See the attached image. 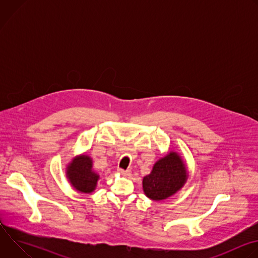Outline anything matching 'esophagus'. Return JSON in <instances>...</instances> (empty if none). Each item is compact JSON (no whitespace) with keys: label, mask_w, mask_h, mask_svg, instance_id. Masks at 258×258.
Here are the masks:
<instances>
[{"label":"esophagus","mask_w":258,"mask_h":258,"mask_svg":"<svg viewBox=\"0 0 258 258\" xmlns=\"http://www.w3.org/2000/svg\"><path fill=\"white\" fill-rule=\"evenodd\" d=\"M118 172L120 173V174H123V175H131V170H124V169H122V168H118Z\"/></svg>","instance_id":"34e87169"}]
</instances>
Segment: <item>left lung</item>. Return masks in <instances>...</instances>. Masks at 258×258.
<instances>
[{"label": "left lung", "mask_w": 258, "mask_h": 258, "mask_svg": "<svg viewBox=\"0 0 258 258\" xmlns=\"http://www.w3.org/2000/svg\"><path fill=\"white\" fill-rule=\"evenodd\" d=\"M187 170L176 153L170 152L158 160L151 173L143 178V189L147 197L159 201L178 191L185 183Z\"/></svg>", "instance_id": "obj_1"}]
</instances>
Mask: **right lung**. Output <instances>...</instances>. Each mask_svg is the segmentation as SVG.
<instances>
[{
	"mask_svg": "<svg viewBox=\"0 0 258 258\" xmlns=\"http://www.w3.org/2000/svg\"><path fill=\"white\" fill-rule=\"evenodd\" d=\"M67 176L71 185L83 193H92L97 185L99 175L92 170V160L83 155L73 160L67 168Z\"/></svg>",
	"mask_w": 258,
	"mask_h": 258,
	"instance_id": "1",
	"label": "right lung"
}]
</instances>
